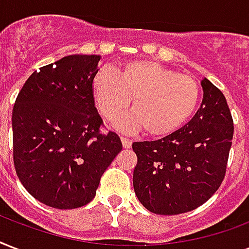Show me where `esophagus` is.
Listing matches in <instances>:
<instances>
[{"label": "esophagus", "instance_id": "esophagus-1", "mask_svg": "<svg viewBox=\"0 0 249 249\" xmlns=\"http://www.w3.org/2000/svg\"><path fill=\"white\" fill-rule=\"evenodd\" d=\"M121 142H123V146H124L125 149H129V147L132 146V141H130L129 138L121 137Z\"/></svg>", "mask_w": 249, "mask_h": 249}]
</instances>
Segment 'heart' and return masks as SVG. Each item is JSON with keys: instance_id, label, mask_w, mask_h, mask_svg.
<instances>
[{"instance_id": "b5f03b06", "label": "heart", "mask_w": 249, "mask_h": 249, "mask_svg": "<svg viewBox=\"0 0 249 249\" xmlns=\"http://www.w3.org/2000/svg\"><path fill=\"white\" fill-rule=\"evenodd\" d=\"M92 94L99 111L109 121L117 120L130 106L133 109L119 121L123 130L145 128L150 136L160 137L185 124L200 102L198 83L188 74L151 60H134L117 73L100 69L92 78Z\"/></svg>"}]
</instances>
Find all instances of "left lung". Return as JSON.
<instances>
[{"label":"left lung","mask_w":249,"mask_h":249,"mask_svg":"<svg viewBox=\"0 0 249 249\" xmlns=\"http://www.w3.org/2000/svg\"><path fill=\"white\" fill-rule=\"evenodd\" d=\"M192 120L157 141L134 142L136 196L151 213L175 215L195 210L225 179L234 123L225 95L209 79Z\"/></svg>","instance_id":"8db88e82"}]
</instances>
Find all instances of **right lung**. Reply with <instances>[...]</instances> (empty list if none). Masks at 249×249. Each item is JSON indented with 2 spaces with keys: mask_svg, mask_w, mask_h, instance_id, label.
Listing matches in <instances>:
<instances>
[{
  "mask_svg": "<svg viewBox=\"0 0 249 249\" xmlns=\"http://www.w3.org/2000/svg\"><path fill=\"white\" fill-rule=\"evenodd\" d=\"M98 54H70L28 77L11 116L17 175L37 201L56 209L85 206L123 149L100 133L92 78Z\"/></svg>",
  "mask_w": 249,
  "mask_h": 249,
  "instance_id": "right-lung-1",
  "label": "right lung"
}]
</instances>
